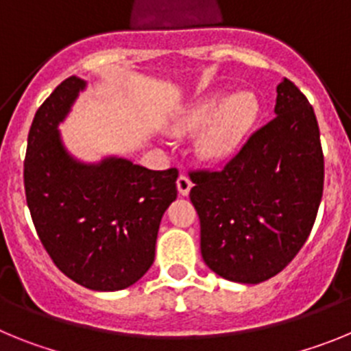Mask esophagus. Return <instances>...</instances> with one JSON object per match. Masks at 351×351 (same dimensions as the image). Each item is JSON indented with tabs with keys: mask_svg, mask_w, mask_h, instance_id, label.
Masks as SVG:
<instances>
[{
	"mask_svg": "<svg viewBox=\"0 0 351 351\" xmlns=\"http://www.w3.org/2000/svg\"><path fill=\"white\" fill-rule=\"evenodd\" d=\"M191 181H190V178H188V176H184V173H181V176H179L178 178V190H179V193L181 195H188L190 193V190H191Z\"/></svg>",
	"mask_w": 351,
	"mask_h": 351,
	"instance_id": "esophagus-1",
	"label": "esophagus"
}]
</instances>
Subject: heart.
Masks as SVG:
<instances>
[{"label":"heart","instance_id":"heart-1","mask_svg":"<svg viewBox=\"0 0 351 351\" xmlns=\"http://www.w3.org/2000/svg\"><path fill=\"white\" fill-rule=\"evenodd\" d=\"M258 112L255 93L239 91L230 98L223 93H213L186 108L173 128L178 133H188L207 125L198 138V153L209 161H225L243 145Z\"/></svg>","mask_w":351,"mask_h":351}]
</instances>
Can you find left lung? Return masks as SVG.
<instances>
[{
  "label": "left lung",
  "mask_w": 351,
  "mask_h": 351,
  "mask_svg": "<svg viewBox=\"0 0 351 351\" xmlns=\"http://www.w3.org/2000/svg\"><path fill=\"white\" fill-rule=\"evenodd\" d=\"M276 117L221 170H191L207 267L256 285L283 271L308 241L324 193L320 130L291 80L278 86Z\"/></svg>",
  "instance_id": "obj_1"
}]
</instances>
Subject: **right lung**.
<instances>
[{"label":"right lung","instance_id":"right-lung-1","mask_svg":"<svg viewBox=\"0 0 351 351\" xmlns=\"http://www.w3.org/2000/svg\"><path fill=\"white\" fill-rule=\"evenodd\" d=\"M84 88L82 79L68 77L36 110L24 190L56 267L89 290H123L153 265L161 216L178 198L179 172L114 156L88 165L68 154L58 125Z\"/></svg>","mask_w":351,"mask_h":351}]
</instances>
